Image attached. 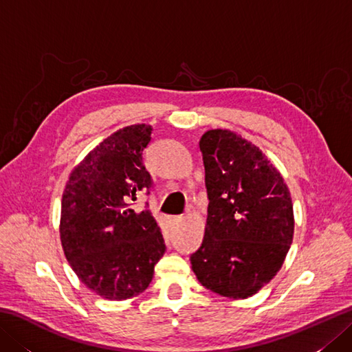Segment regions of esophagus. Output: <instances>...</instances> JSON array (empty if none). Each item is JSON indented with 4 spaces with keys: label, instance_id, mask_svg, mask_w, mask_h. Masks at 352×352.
<instances>
[{
    "label": "esophagus",
    "instance_id": "obj_1",
    "mask_svg": "<svg viewBox=\"0 0 352 352\" xmlns=\"http://www.w3.org/2000/svg\"><path fill=\"white\" fill-rule=\"evenodd\" d=\"M183 221L182 216H175V218H170V222L172 223H180Z\"/></svg>",
    "mask_w": 352,
    "mask_h": 352
}]
</instances>
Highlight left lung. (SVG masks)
I'll list each match as a JSON object with an SVG mask.
<instances>
[{
	"label": "left lung",
	"mask_w": 352,
	"mask_h": 352,
	"mask_svg": "<svg viewBox=\"0 0 352 352\" xmlns=\"http://www.w3.org/2000/svg\"><path fill=\"white\" fill-rule=\"evenodd\" d=\"M199 149L208 208L192 269L214 294L245 300L271 281L286 258L295 227L290 192L266 155L233 131H206Z\"/></svg>",
	"instance_id": "left-lung-1"
}]
</instances>
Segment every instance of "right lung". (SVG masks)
Returning <instances> with one entry per match:
<instances>
[{
    "label": "right lung",
    "instance_id": "right-lung-1",
    "mask_svg": "<svg viewBox=\"0 0 352 352\" xmlns=\"http://www.w3.org/2000/svg\"><path fill=\"white\" fill-rule=\"evenodd\" d=\"M151 131V125L136 124L104 139L74 168L62 197L66 260L81 283L104 300L142 294L166 251L151 212L131 208L138 195L153 188L142 155Z\"/></svg>",
    "mask_w": 352,
    "mask_h": 352
}]
</instances>
